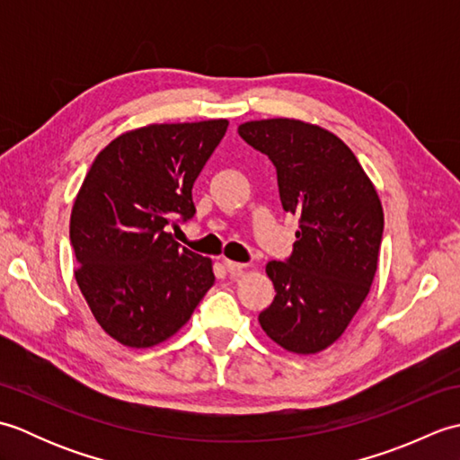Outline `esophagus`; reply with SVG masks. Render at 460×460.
<instances>
[{
    "label": "esophagus",
    "instance_id": "esophagus-1",
    "mask_svg": "<svg viewBox=\"0 0 460 460\" xmlns=\"http://www.w3.org/2000/svg\"><path fill=\"white\" fill-rule=\"evenodd\" d=\"M223 267L227 269L229 272H233V275H235V272L245 270L249 265H247V262H235V261H231V259H223Z\"/></svg>",
    "mask_w": 460,
    "mask_h": 460
}]
</instances>
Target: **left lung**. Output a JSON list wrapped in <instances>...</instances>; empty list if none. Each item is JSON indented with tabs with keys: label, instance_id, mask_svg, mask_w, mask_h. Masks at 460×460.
<instances>
[{
	"label": "left lung",
	"instance_id": "left-lung-1",
	"mask_svg": "<svg viewBox=\"0 0 460 460\" xmlns=\"http://www.w3.org/2000/svg\"><path fill=\"white\" fill-rule=\"evenodd\" d=\"M239 136L275 164L282 209L300 223L292 255L267 265L277 296L261 328L292 354H318L369 295L384 235L379 195L354 152L322 126L251 120Z\"/></svg>",
	"mask_w": 460,
	"mask_h": 460
}]
</instances>
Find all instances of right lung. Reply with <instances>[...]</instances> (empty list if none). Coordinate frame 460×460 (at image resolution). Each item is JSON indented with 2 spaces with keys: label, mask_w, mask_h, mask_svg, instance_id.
<instances>
[{
  "label": "right lung",
  "mask_w": 460,
  "mask_h": 460,
  "mask_svg": "<svg viewBox=\"0 0 460 460\" xmlns=\"http://www.w3.org/2000/svg\"><path fill=\"white\" fill-rule=\"evenodd\" d=\"M225 119L150 124L96 155L71 211L75 279L101 328L128 348L172 338L213 282V262L165 229L193 217L191 188Z\"/></svg>",
  "instance_id": "right-lung-1"
}]
</instances>
